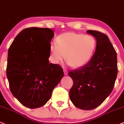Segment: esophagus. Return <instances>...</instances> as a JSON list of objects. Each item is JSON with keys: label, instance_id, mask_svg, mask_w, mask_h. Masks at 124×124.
Returning <instances> with one entry per match:
<instances>
[{"label": "esophagus", "instance_id": "esophagus-1", "mask_svg": "<svg viewBox=\"0 0 124 124\" xmlns=\"http://www.w3.org/2000/svg\"><path fill=\"white\" fill-rule=\"evenodd\" d=\"M63 71H64V74L65 75H67V74H68V71H67V70L64 69L63 70Z\"/></svg>", "mask_w": 124, "mask_h": 124}]
</instances>
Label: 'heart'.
Returning <instances> with one entry per match:
<instances>
[{"instance_id":"1","label":"heart","mask_w":124,"mask_h":124,"mask_svg":"<svg viewBox=\"0 0 124 124\" xmlns=\"http://www.w3.org/2000/svg\"><path fill=\"white\" fill-rule=\"evenodd\" d=\"M96 41L93 36L75 32L62 33L50 46V60L56 64L65 59L72 68L86 64L93 56Z\"/></svg>"}]
</instances>
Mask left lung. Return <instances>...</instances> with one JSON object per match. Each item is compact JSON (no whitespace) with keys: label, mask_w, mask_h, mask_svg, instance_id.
Masks as SVG:
<instances>
[{"label":"left lung","mask_w":124,"mask_h":124,"mask_svg":"<svg viewBox=\"0 0 124 124\" xmlns=\"http://www.w3.org/2000/svg\"><path fill=\"white\" fill-rule=\"evenodd\" d=\"M96 40L93 56L86 64L68 72L73 81L70 98L82 110L96 108L110 95L118 73L117 53L108 36L97 31L88 30Z\"/></svg>","instance_id":"1"}]
</instances>
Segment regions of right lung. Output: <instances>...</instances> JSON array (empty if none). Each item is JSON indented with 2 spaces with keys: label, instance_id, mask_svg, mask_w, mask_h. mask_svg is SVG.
Listing matches in <instances>:
<instances>
[{
  "label": "right lung",
  "instance_id": "obj_1",
  "mask_svg": "<svg viewBox=\"0 0 124 124\" xmlns=\"http://www.w3.org/2000/svg\"><path fill=\"white\" fill-rule=\"evenodd\" d=\"M54 32L31 27L16 36L8 51L7 77L13 95L25 107L45 105L64 76L62 67L49 63Z\"/></svg>",
  "mask_w": 124,
  "mask_h": 124
}]
</instances>
